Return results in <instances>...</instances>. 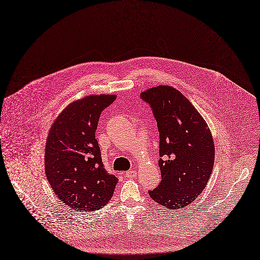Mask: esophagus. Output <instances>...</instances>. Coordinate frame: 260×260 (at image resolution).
Segmentation results:
<instances>
[{"instance_id":"obj_1","label":"esophagus","mask_w":260,"mask_h":260,"mask_svg":"<svg viewBox=\"0 0 260 260\" xmlns=\"http://www.w3.org/2000/svg\"><path fill=\"white\" fill-rule=\"evenodd\" d=\"M136 175H137V173H136L135 170H130V171L126 172V177L127 178H134Z\"/></svg>"}]
</instances>
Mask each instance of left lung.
Masks as SVG:
<instances>
[{
	"mask_svg": "<svg viewBox=\"0 0 260 260\" xmlns=\"http://www.w3.org/2000/svg\"><path fill=\"white\" fill-rule=\"evenodd\" d=\"M141 98L152 108L160 138L161 181L149 194L166 208H183L203 191L211 176V132L188 99L172 86L152 87Z\"/></svg>",
	"mask_w": 260,
	"mask_h": 260,
	"instance_id": "obj_1",
	"label": "left lung"
}]
</instances>
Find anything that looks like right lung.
<instances>
[{
	"mask_svg": "<svg viewBox=\"0 0 260 260\" xmlns=\"http://www.w3.org/2000/svg\"><path fill=\"white\" fill-rule=\"evenodd\" d=\"M114 94L87 95L71 103L52 125L45 170L56 197L77 211H94L113 196L117 178L102 162L95 130L101 112Z\"/></svg>",
	"mask_w": 260,
	"mask_h": 260,
	"instance_id": "1",
	"label": "right lung"
}]
</instances>
